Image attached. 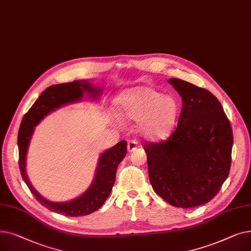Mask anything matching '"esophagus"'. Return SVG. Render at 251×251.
<instances>
[{"instance_id":"1","label":"esophagus","mask_w":251,"mask_h":251,"mask_svg":"<svg viewBox=\"0 0 251 251\" xmlns=\"http://www.w3.org/2000/svg\"><path fill=\"white\" fill-rule=\"evenodd\" d=\"M137 147H138V141H137V140L131 139V140L128 141L127 149H128V151H129V152H132L133 151H135Z\"/></svg>"}]
</instances>
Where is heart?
Instances as JSON below:
<instances>
[{
    "mask_svg": "<svg viewBox=\"0 0 251 251\" xmlns=\"http://www.w3.org/2000/svg\"><path fill=\"white\" fill-rule=\"evenodd\" d=\"M119 110L130 120L140 121L142 133L152 139L164 138L172 131L179 116V102L151 87H137L119 98Z\"/></svg>",
    "mask_w": 251,
    "mask_h": 251,
    "instance_id": "1",
    "label": "heart"
}]
</instances>
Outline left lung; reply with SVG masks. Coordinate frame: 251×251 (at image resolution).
Returning a JSON list of instances; mask_svg holds the SVG:
<instances>
[{
	"label": "left lung",
	"mask_w": 251,
	"mask_h": 251,
	"mask_svg": "<svg viewBox=\"0 0 251 251\" xmlns=\"http://www.w3.org/2000/svg\"><path fill=\"white\" fill-rule=\"evenodd\" d=\"M169 83L181 96L182 110L166 140L143 144L150 181L168 203L195 207L212 201L228 178L232 127L212 92L178 78Z\"/></svg>",
	"instance_id": "8db88e82"
}]
</instances>
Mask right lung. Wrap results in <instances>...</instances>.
<instances>
[{"label": "right lung", "mask_w": 251, "mask_h": 251, "mask_svg": "<svg viewBox=\"0 0 251 251\" xmlns=\"http://www.w3.org/2000/svg\"><path fill=\"white\" fill-rule=\"evenodd\" d=\"M84 91H88L92 94V96H96L99 90L91 87L89 83L79 80L50 85L43 91V94L39 96L32 107L24 115L18 132L19 168L22 179L39 203L52 212L69 217H80L94 213L107 201L114 186L118 166L127 153L126 140L120 141L112 149L100 154L94 183L91 184V186L85 193L68 202L58 203L43 199L32 187L27 175H26L25 161L33 129L38 122L50 112L54 111L61 105L80 100Z\"/></svg>", "instance_id": "1"}]
</instances>
